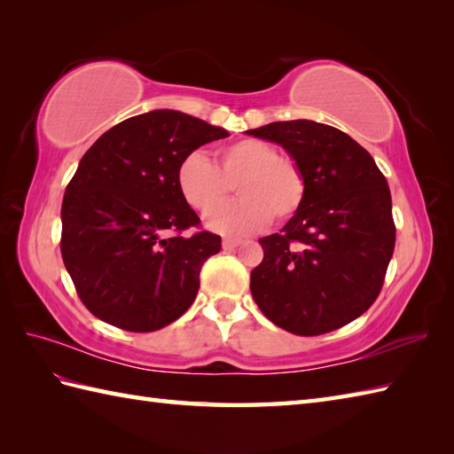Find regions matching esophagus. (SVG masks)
<instances>
[{
    "label": "esophagus",
    "instance_id": "obj_1",
    "mask_svg": "<svg viewBox=\"0 0 454 454\" xmlns=\"http://www.w3.org/2000/svg\"><path fill=\"white\" fill-rule=\"evenodd\" d=\"M221 245H223L225 250H233V248H237V247L240 245V240H239V239H229V237H225L223 243H221Z\"/></svg>",
    "mask_w": 454,
    "mask_h": 454
}]
</instances>
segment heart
I'll return each mask as SVG.
<instances>
[{
  "mask_svg": "<svg viewBox=\"0 0 454 454\" xmlns=\"http://www.w3.org/2000/svg\"><path fill=\"white\" fill-rule=\"evenodd\" d=\"M238 186L239 200L222 207L230 186ZM176 186L190 207L206 217L209 231L243 237L266 227L270 217L286 221L297 214L305 198L301 168L268 142L245 137L215 151V165L201 153H188L176 168Z\"/></svg>",
  "mask_w": 454,
  "mask_h": 454,
  "instance_id": "b5f03b06",
  "label": "heart"
}]
</instances>
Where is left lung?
I'll return each instance as SVG.
<instances>
[{
	"label": "left lung",
	"mask_w": 454,
	"mask_h": 454,
	"mask_svg": "<svg viewBox=\"0 0 454 454\" xmlns=\"http://www.w3.org/2000/svg\"><path fill=\"white\" fill-rule=\"evenodd\" d=\"M247 134L284 147L305 176L297 214L260 239L264 260L250 274L258 309L297 336L346 326L375 303L395 253L387 178L338 128L289 120Z\"/></svg>",
	"instance_id": "1"
}]
</instances>
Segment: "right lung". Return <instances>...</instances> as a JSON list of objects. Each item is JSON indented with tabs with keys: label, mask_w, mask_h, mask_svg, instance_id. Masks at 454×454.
Returning <instances> with one entry per match:
<instances>
[{
	"label": "right lung",
	"mask_w": 454,
	"mask_h": 454,
	"mask_svg": "<svg viewBox=\"0 0 454 454\" xmlns=\"http://www.w3.org/2000/svg\"><path fill=\"white\" fill-rule=\"evenodd\" d=\"M227 136L178 110H151L110 128L79 160L62 201V258L97 318L153 332L194 303L201 266L219 253L221 237H167L200 223L178 192L176 168Z\"/></svg>",
	"instance_id": "1"
}]
</instances>
